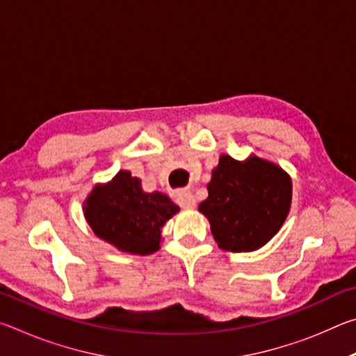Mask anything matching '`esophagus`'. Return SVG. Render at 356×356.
Listing matches in <instances>:
<instances>
[{"mask_svg": "<svg viewBox=\"0 0 356 356\" xmlns=\"http://www.w3.org/2000/svg\"><path fill=\"white\" fill-rule=\"evenodd\" d=\"M177 202L182 209H193L196 206V197L191 191H182L177 195Z\"/></svg>", "mask_w": 356, "mask_h": 356, "instance_id": "esophagus-1", "label": "esophagus"}]
</instances>
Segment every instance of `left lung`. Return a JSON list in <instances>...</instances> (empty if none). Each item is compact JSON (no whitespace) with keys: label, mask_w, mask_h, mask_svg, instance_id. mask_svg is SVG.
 <instances>
[{"label":"left lung","mask_w":356,"mask_h":356,"mask_svg":"<svg viewBox=\"0 0 356 356\" xmlns=\"http://www.w3.org/2000/svg\"><path fill=\"white\" fill-rule=\"evenodd\" d=\"M200 204L221 250L254 251L272 238L291 209V177L270 161L221 155Z\"/></svg>","instance_id":"1"}]
</instances>
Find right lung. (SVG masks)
Segmentation results:
<instances>
[{
  "label": "right lung",
  "mask_w": 356,
  "mask_h": 356,
  "mask_svg": "<svg viewBox=\"0 0 356 356\" xmlns=\"http://www.w3.org/2000/svg\"><path fill=\"white\" fill-rule=\"evenodd\" d=\"M177 212L179 206L163 193H144L141 180L129 171L95 186L84 202V216L95 236L131 254L159 250L161 227Z\"/></svg>",
  "instance_id": "add662e5"
}]
</instances>
